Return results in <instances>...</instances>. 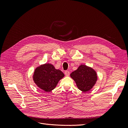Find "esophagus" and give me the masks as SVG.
Returning a JSON list of instances; mask_svg holds the SVG:
<instances>
[{
	"label": "esophagus",
	"instance_id": "1",
	"mask_svg": "<svg viewBox=\"0 0 128 128\" xmlns=\"http://www.w3.org/2000/svg\"><path fill=\"white\" fill-rule=\"evenodd\" d=\"M64 74H65V75L66 76H69V75H70V72H69V71H65V72H64Z\"/></svg>",
	"mask_w": 128,
	"mask_h": 128
}]
</instances>
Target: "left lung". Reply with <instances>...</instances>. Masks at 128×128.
<instances>
[{"mask_svg": "<svg viewBox=\"0 0 128 128\" xmlns=\"http://www.w3.org/2000/svg\"><path fill=\"white\" fill-rule=\"evenodd\" d=\"M77 87L83 92L90 91L94 86L98 79L94 69L85 64H80L76 70L70 74Z\"/></svg>", "mask_w": 128, "mask_h": 128, "instance_id": "obj_1", "label": "left lung"}]
</instances>
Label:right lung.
I'll return each instance as SVG.
<instances>
[{"instance_id":"right-lung-1","label":"right lung","mask_w":128,"mask_h":128,"mask_svg":"<svg viewBox=\"0 0 128 128\" xmlns=\"http://www.w3.org/2000/svg\"><path fill=\"white\" fill-rule=\"evenodd\" d=\"M64 76V74L56 69L53 64L46 63L36 68L32 78L37 86L45 92H50L56 88Z\"/></svg>"}]
</instances>
